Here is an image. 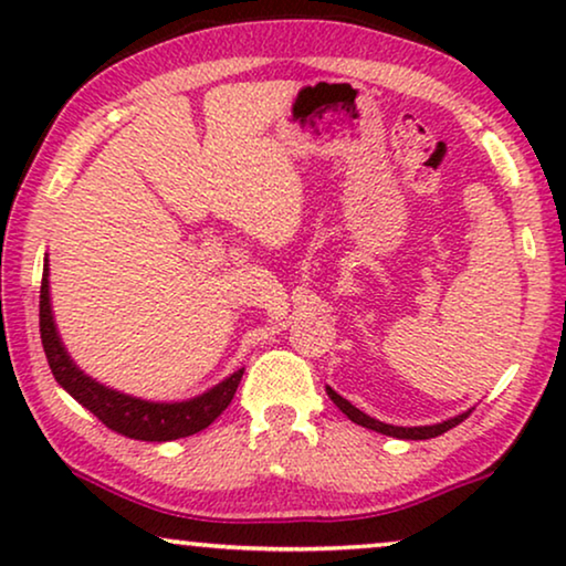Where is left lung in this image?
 <instances>
[{
	"mask_svg": "<svg viewBox=\"0 0 566 566\" xmlns=\"http://www.w3.org/2000/svg\"><path fill=\"white\" fill-rule=\"evenodd\" d=\"M327 394H329V399L335 401V405H337L339 409H343V412H345L347 417H350V420H353L355 424H363V428L381 432V436H391V438H401V440H428V438H438V436H443V432L455 428V424L463 422V420H467V417H469V412H463V415H459V417H451V420L438 422V424H422V428H397V424L378 422V420H374V417H368L366 412H360L358 407H353L350 401L339 397V394H337L335 389H329V386H327Z\"/></svg>",
	"mask_w": 566,
	"mask_h": 566,
	"instance_id": "1",
	"label": "left lung"
}]
</instances>
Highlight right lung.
Here are the masks:
<instances>
[{
    "label": "right lung",
    "instance_id": "right-lung-1",
    "mask_svg": "<svg viewBox=\"0 0 566 566\" xmlns=\"http://www.w3.org/2000/svg\"><path fill=\"white\" fill-rule=\"evenodd\" d=\"M41 339L45 358H49L51 374L72 397L87 407L92 415L97 417L105 428H111L118 436L134 438V440H149V443H165V440H177L196 436V432L206 430L223 409L234 399L237 386L242 381L244 368L237 374L223 378L213 389L200 394L196 399L188 401H146L128 397L107 386L97 384L84 370L74 366L69 358L64 343H61L56 324H53L51 314V293H49V260L43 265V281H41Z\"/></svg>",
    "mask_w": 566,
    "mask_h": 566
}]
</instances>
